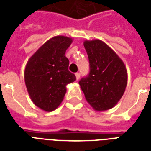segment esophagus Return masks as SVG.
Returning a JSON list of instances; mask_svg holds the SVG:
<instances>
[{
  "instance_id": "34e87169",
  "label": "esophagus",
  "mask_w": 151,
  "mask_h": 151,
  "mask_svg": "<svg viewBox=\"0 0 151 151\" xmlns=\"http://www.w3.org/2000/svg\"><path fill=\"white\" fill-rule=\"evenodd\" d=\"M75 76H76V78H77V80H78L79 78H80V76H81V73H75Z\"/></svg>"
}]
</instances>
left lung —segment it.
Masks as SVG:
<instances>
[{
	"mask_svg": "<svg viewBox=\"0 0 151 151\" xmlns=\"http://www.w3.org/2000/svg\"><path fill=\"white\" fill-rule=\"evenodd\" d=\"M90 63L88 75L79 81L86 99L96 111L113 108L127 85L125 65L113 50L99 40L85 41Z\"/></svg>",
	"mask_w": 151,
	"mask_h": 151,
	"instance_id": "1",
	"label": "left lung"
}]
</instances>
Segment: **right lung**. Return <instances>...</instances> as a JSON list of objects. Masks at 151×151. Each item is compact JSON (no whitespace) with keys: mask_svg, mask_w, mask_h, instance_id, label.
<instances>
[{"mask_svg":"<svg viewBox=\"0 0 151 151\" xmlns=\"http://www.w3.org/2000/svg\"><path fill=\"white\" fill-rule=\"evenodd\" d=\"M73 40L55 36L47 40L28 60L25 69L26 86L31 100L46 111H54L62 102L66 85L76 76L69 71L67 48Z\"/></svg>","mask_w":151,"mask_h":151,"instance_id":"right-lung-1","label":"right lung"}]
</instances>
